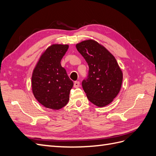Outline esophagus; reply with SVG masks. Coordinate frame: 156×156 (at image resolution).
Returning <instances> with one entry per match:
<instances>
[{
  "instance_id": "34e87169",
  "label": "esophagus",
  "mask_w": 156,
  "mask_h": 156,
  "mask_svg": "<svg viewBox=\"0 0 156 156\" xmlns=\"http://www.w3.org/2000/svg\"><path fill=\"white\" fill-rule=\"evenodd\" d=\"M79 85H80V83H79V81H75L74 82L73 86L75 88H77V87H79Z\"/></svg>"
}]
</instances>
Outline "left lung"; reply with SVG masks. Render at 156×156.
<instances>
[{
  "instance_id": "obj_1",
  "label": "left lung",
  "mask_w": 156,
  "mask_h": 156,
  "mask_svg": "<svg viewBox=\"0 0 156 156\" xmlns=\"http://www.w3.org/2000/svg\"><path fill=\"white\" fill-rule=\"evenodd\" d=\"M76 48L89 66L88 75L82 81L87 98L97 107L107 106L119 94L122 83V72L115 58L93 40L81 41Z\"/></svg>"
}]
</instances>
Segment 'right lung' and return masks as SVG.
I'll use <instances>...</instances> for the list:
<instances>
[{"mask_svg":"<svg viewBox=\"0 0 156 156\" xmlns=\"http://www.w3.org/2000/svg\"><path fill=\"white\" fill-rule=\"evenodd\" d=\"M68 48V45H51L41 55L33 71V94L46 108L58 110L65 107L69 101L73 83L61 66V60Z\"/></svg>","mask_w":156,"mask_h":156,"instance_id":"obj_1","label":"right lung"}]
</instances>
